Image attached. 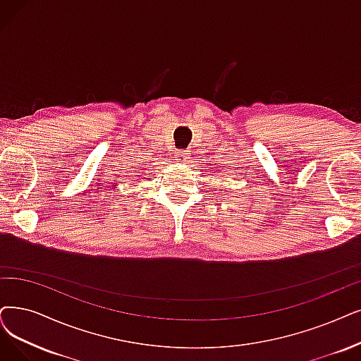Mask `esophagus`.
Listing matches in <instances>:
<instances>
[{"mask_svg":"<svg viewBox=\"0 0 361 361\" xmlns=\"http://www.w3.org/2000/svg\"><path fill=\"white\" fill-rule=\"evenodd\" d=\"M190 158H191L190 151H179V152H178V155H176V160H178L179 163H182V164L188 163V161H190Z\"/></svg>","mask_w":361,"mask_h":361,"instance_id":"obj_1","label":"esophagus"}]
</instances>
